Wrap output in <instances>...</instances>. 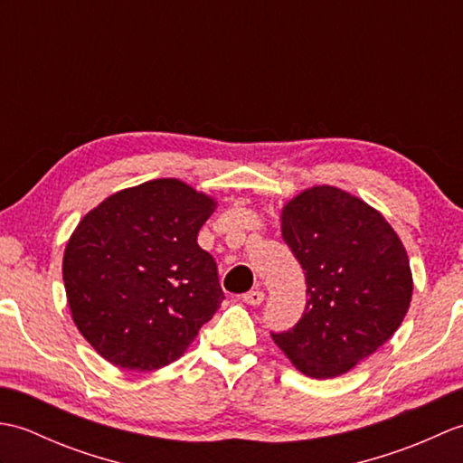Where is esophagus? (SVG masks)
Returning <instances> with one entry per match:
<instances>
[{
    "label": "esophagus",
    "instance_id": "obj_1",
    "mask_svg": "<svg viewBox=\"0 0 463 463\" xmlns=\"http://www.w3.org/2000/svg\"><path fill=\"white\" fill-rule=\"evenodd\" d=\"M242 300L250 304V307H259V304H262V300H264V292L262 290H250L247 294H242Z\"/></svg>",
    "mask_w": 463,
    "mask_h": 463
}]
</instances>
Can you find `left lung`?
<instances>
[{
	"mask_svg": "<svg viewBox=\"0 0 463 463\" xmlns=\"http://www.w3.org/2000/svg\"><path fill=\"white\" fill-rule=\"evenodd\" d=\"M280 221L308 300L297 326L272 340L307 376L336 378L404 320L414 290L406 249L382 213L330 184L294 196Z\"/></svg>",
	"mask_w": 463,
	"mask_h": 463,
	"instance_id": "1",
	"label": "left lung"
}]
</instances>
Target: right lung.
I'll list each match as a JSON object with an SVG mask.
<instances>
[{
  "instance_id": "1",
  "label": "right lung",
  "mask_w": 463,
  "mask_h": 463,
  "mask_svg": "<svg viewBox=\"0 0 463 463\" xmlns=\"http://www.w3.org/2000/svg\"><path fill=\"white\" fill-rule=\"evenodd\" d=\"M216 209L179 179L123 189L77 224L63 282L77 330L131 372L181 358L224 300L216 262L196 242Z\"/></svg>"
}]
</instances>
